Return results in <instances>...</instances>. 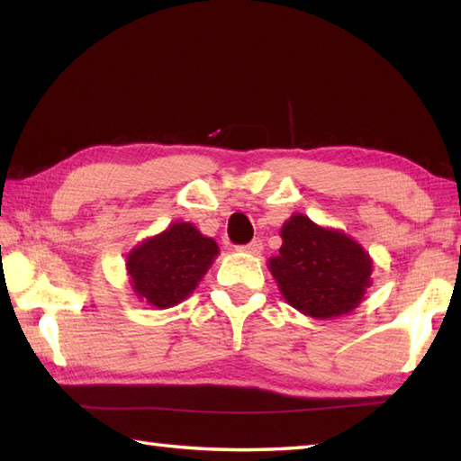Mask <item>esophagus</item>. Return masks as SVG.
<instances>
[{"mask_svg":"<svg viewBox=\"0 0 461 461\" xmlns=\"http://www.w3.org/2000/svg\"><path fill=\"white\" fill-rule=\"evenodd\" d=\"M240 249L241 251H248V253H259L263 249V241L259 238H256V240H251L248 246H241Z\"/></svg>","mask_w":461,"mask_h":461,"instance_id":"obj_1","label":"esophagus"}]
</instances>
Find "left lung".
Wrapping results in <instances>:
<instances>
[{"label": "left lung", "mask_w": 461, "mask_h": 461, "mask_svg": "<svg viewBox=\"0 0 461 461\" xmlns=\"http://www.w3.org/2000/svg\"><path fill=\"white\" fill-rule=\"evenodd\" d=\"M283 246L269 269L291 307L315 319L345 315L370 285L372 261L357 241L293 215L281 230Z\"/></svg>", "instance_id": "obj_1"}]
</instances>
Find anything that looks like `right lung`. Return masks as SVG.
Returning a JSON list of instances; mask_svg holds the SVG:
<instances>
[{"label":"right lung","instance_id":"add662e5","mask_svg":"<svg viewBox=\"0 0 461 461\" xmlns=\"http://www.w3.org/2000/svg\"><path fill=\"white\" fill-rule=\"evenodd\" d=\"M215 256L213 240L202 236L192 223L180 221L132 249L126 267L136 295L168 309L190 295Z\"/></svg>","mask_w":461,"mask_h":461}]
</instances>
